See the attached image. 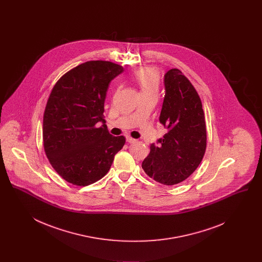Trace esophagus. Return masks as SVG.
Listing matches in <instances>:
<instances>
[{"label": "esophagus", "mask_w": 262, "mask_h": 262, "mask_svg": "<svg viewBox=\"0 0 262 262\" xmlns=\"http://www.w3.org/2000/svg\"><path fill=\"white\" fill-rule=\"evenodd\" d=\"M126 141H127L128 143H135V142H137V139H135V138H133V137H126Z\"/></svg>", "instance_id": "34e87169"}]
</instances>
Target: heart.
<instances>
[{
    "instance_id": "heart-1",
    "label": "heart",
    "mask_w": 262,
    "mask_h": 262,
    "mask_svg": "<svg viewBox=\"0 0 262 262\" xmlns=\"http://www.w3.org/2000/svg\"><path fill=\"white\" fill-rule=\"evenodd\" d=\"M136 82L140 89V93L157 92L159 86V75L152 68H145L135 74Z\"/></svg>"
}]
</instances>
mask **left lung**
<instances>
[{
  "label": "left lung",
  "instance_id": "8db88e82",
  "mask_svg": "<svg viewBox=\"0 0 262 262\" xmlns=\"http://www.w3.org/2000/svg\"><path fill=\"white\" fill-rule=\"evenodd\" d=\"M165 96L159 121L167 134L151 143L143 160L144 172L166 186L187 179L199 167L206 149V125L196 90L182 72L164 75Z\"/></svg>",
  "mask_w": 262,
  "mask_h": 262
}]
</instances>
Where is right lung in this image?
Returning <instances> with one entry per match:
<instances>
[{"mask_svg":"<svg viewBox=\"0 0 262 262\" xmlns=\"http://www.w3.org/2000/svg\"><path fill=\"white\" fill-rule=\"evenodd\" d=\"M123 72L114 62H83L62 75L51 92L43 118L44 149L56 172L73 185L99 181L125 145V137L110 135L103 119L108 86Z\"/></svg>","mask_w":262,"mask_h":262,"instance_id":"right-lung-1","label":"right lung"}]
</instances>
